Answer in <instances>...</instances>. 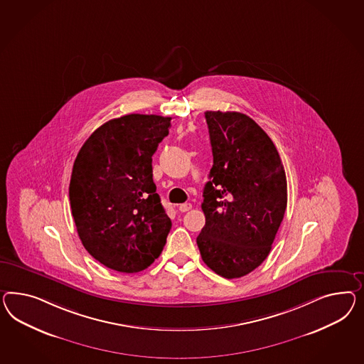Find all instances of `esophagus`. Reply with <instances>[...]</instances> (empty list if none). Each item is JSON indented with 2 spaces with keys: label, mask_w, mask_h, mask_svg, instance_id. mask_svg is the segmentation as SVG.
<instances>
[{
  "label": "esophagus",
  "mask_w": 364,
  "mask_h": 364,
  "mask_svg": "<svg viewBox=\"0 0 364 364\" xmlns=\"http://www.w3.org/2000/svg\"><path fill=\"white\" fill-rule=\"evenodd\" d=\"M189 209H192V204H189V203L180 204V205H178V210H180V212H188Z\"/></svg>",
  "instance_id": "esophagus-1"
}]
</instances>
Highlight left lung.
Wrapping results in <instances>:
<instances>
[{"label":"left lung","mask_w":364,"mask_h":364,"mask_svg":"<svg viewBox=\"0 0 364 364\" xmlns=\"http://www.w3.org/2000/svg\"><path fill=\"white\" fill-rule=\"evenodd\" d=\"M205 119L213 167L197 246L215 273L240 278L272 250L287 205L285 169L272 139L245 114L207 111Z\"/></svg>","instance_id":"obj_1"}]
</instances>
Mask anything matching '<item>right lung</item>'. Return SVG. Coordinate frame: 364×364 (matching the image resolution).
<instances>
[{
  "instance_id": "add662e5",
  "label": "right lung",
  "mask_w": 364,
  "mask_h": 364,
  "mask_svg": "<svg viewBox=\"0 0 364 364\" xmlns=\"http://www.w3.org/2000/svg\"><path fill=\"white\" fill-rule=\"evenodd\" d=\"M171 119H111L90 135L73 166L70 205L79 238L102 265L120 273L147 269L172 226L152 178V155Z\"/></svg>"
}]
</instances>
